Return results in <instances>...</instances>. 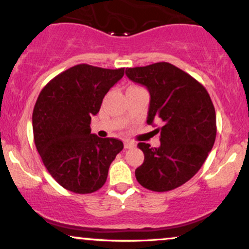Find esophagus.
Wrapping results in <instances>:
<instances>
[{"mask_svg":"<svg viewBox=\"0 0 249 249\" xmlns=\"http://www.w3.org/2000/svg\"><path fill=\"white\" fill-rule=\"evenodd\" d=\"M136 146V142H131V141H125L124 142V147L125 148H132Z\"/></svg>","mask_w":249,"mask_h":249,"instance_id":"obj_1","label":"esophagus"}]
</instances>
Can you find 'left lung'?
I'll list each match as a JSON object with an SVG mask.
<instances>
[{"instance_id":"8db88e82","label":"left lung","mask_w":249,"mask_h":249,"mask_svg":"<svg viewBox=\"0 0 249 249\" xmlns=\"http://www.w3.org/2000/svg\"><path fill=\"white\" fill-rule=\"evenodd\" d=\"M126 76L150 92L148 125L161 122L160 146L139 142L144 162L136 170L142 187L166 192L181 186L200 170L216 136L215 110L204 85L166 62L128 68Z\"/></svg>"}]
</instances>
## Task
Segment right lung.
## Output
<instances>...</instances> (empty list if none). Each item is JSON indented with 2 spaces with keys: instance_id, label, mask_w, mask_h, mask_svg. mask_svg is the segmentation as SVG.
<instances>
[{
  "instance_id": "right-lung-1",
  "label": "right lung",
  "mask_w": 249,
  "mask_h": 249,
  "mask_svg": "<svg viewBox=\"0 0 249 249\" xmlns=\"http://www.w3.org/2000/svg\"><path fill=\"white\" fill-rule=\"evenodd\" d=\"M124 76V68L78 64L43 88L33 112L34 141L43 164L65 190L92 193L105 184L108 167L124 147L116 138L91 133V117Z\"/></svg>"
}]
</instances>
